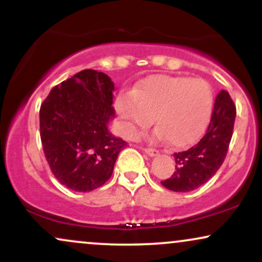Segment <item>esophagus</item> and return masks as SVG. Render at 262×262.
Wrapping results in <instances>:
<instances>
[{
	"label": "esophagus",
	"instance_id": "obj_1",
	"mask_svg": "<svg viewBox=\"0 0 262 262\" xmlns=\"http://www.w3.org/2000/svg\"><path fill=\"white\" fill-rule=\"evenodd\" d=\"M143 150H144V151H145L146 154H148L149 156H155V155L159 154L158 150L152 149V148H143Z\"/></svg>",
	"mask_w": 262,
	"mask_h": 262
}]
</instances>
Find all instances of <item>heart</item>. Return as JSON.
<instances>
[{"instance_id": "heart-1", "label": "heart", "mask_w": 262, "mask_h": 262, "mask_svg": "<svg viewBox=\"0 0 262 262\" xmlns=\"http://www.w3.org/2000/svg\"><path fill=\"white\" fill-rule=\"evenodd\" d=\"M116 111L123 121V130L134 138L139 128L154 121L155 137L165 138L172 148L196 141L210 121L213 91L201 77L151 76L116 100Z\"/></svg>"}]
</instances>
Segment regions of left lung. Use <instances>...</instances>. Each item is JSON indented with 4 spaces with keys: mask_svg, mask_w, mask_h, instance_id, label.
<instances>
[{
    "mask_svg": "<svg viewBox=\"0 0 262 262\" xmlns=\"http://www.w3.org/2000/svg\"><path fill=\"white\" fill-rule=\"evenodd\" d=\"M235 114L229 93L222 90L215 97L206 134L192 148L173 154L176 171L161 185L173 192H189L214 176L229 149Z\"/></svg>",
    "mask_w": 262,
    "mask_h": 262,
    "instance_id": "left-lung-1",
    "label": "left lung"
}]
</instances>
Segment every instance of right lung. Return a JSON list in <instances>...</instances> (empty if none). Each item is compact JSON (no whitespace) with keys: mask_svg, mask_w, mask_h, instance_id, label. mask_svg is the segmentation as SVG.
<instances>
[{"mask_svg":"<svg viewBox=\"0 0 262 262\" xmlns=\"http://www.w3.org/2000/svg\"><path fill=\"white\" fill-rule=\"evenodd\" d=\"M114 83L91 69L53 87L39 111L44 155L56 180L68 188L90 192L112 176L128 143L108 132L114 117Z\"/></svg>","mask_w":262,"mask_h":262,"instance_id":"right-lung-1","label":"right lung"}]
</instances>
